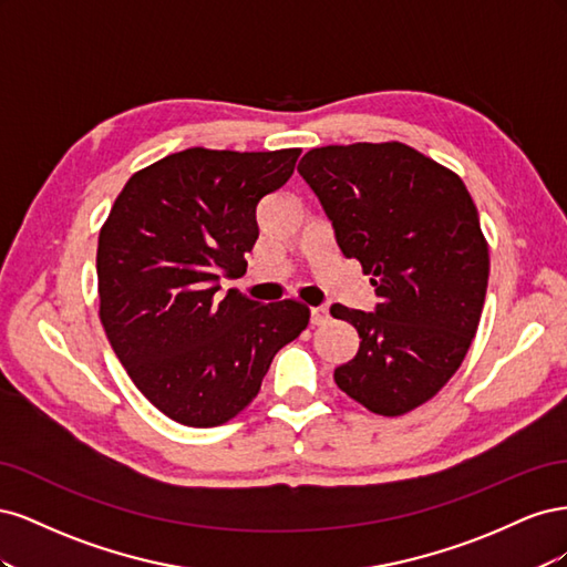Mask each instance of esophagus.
Masks as SVG:
<instances>
[{
  "instance_id": "1",
  "label": "esophagus",
  "mask_w": 567,
  "mask_h": 567,
  "mask_svg": "<svg viewBox=\"0 0 567 567\" xmlns=\"http://www.w3.org/2000/svg\"><path fill=\"white\" fill-rule=\"evenodd\" d=\"M326 319H329V310H326V307H312V310H310V323L319 326Z\"/></svg>"
}]
</instances>
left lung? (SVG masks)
<instances>
[{
    "label": "left lung",
    "instance_id": "1",
    "mask_svg": "<svg viewBox=\"0 0 567 567\" xmlns=\"http://www.w3.org/2000/svg\"><path fill=\"white\" fill-rule=\"evenodd\" d=\"M298 173L379 298L373 312L331 305L359 333L336 385L402 416L435 398L475 338L489 277L475 203L452 169L400 142L312 148Z\"/></svg>",
    "mask_w": 567,
    "mask_h": 567
}]
</instances>
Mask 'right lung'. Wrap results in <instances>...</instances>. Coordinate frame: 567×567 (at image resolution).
Masks as SVG:
<instances>
[{
    "instance_id": "obj_1",
    "label": "right lung",
    "mask_w": 567,
    "mask_h": 567,
    "mask_svg": "<svg viewBox=\"0 0 567 567\" xmlns=\"http://www.w3.org/2000/svg\"><path fill=\"white\" fill-rule=\"evenodd\" d=\"M300 148H186L132 175L99 234V317L134 385L165 416L213 427L260 392L274 354L310 310L260 305L221 279L246 274L257 205L296 169Z\"/></svg>"
}]
</instances>
